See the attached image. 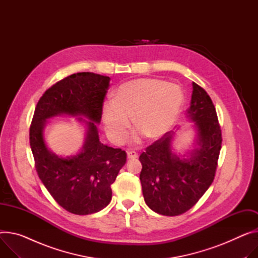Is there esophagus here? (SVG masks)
<instances>
[{
	"label": "esophagus",
	"instance_id": "34e87169",
	"mask_svg": "<svg viewBox=\"0 0 258 258\" xmlns=\"http://www.w3.org/2000/svg\"><path fill=\"white\" fill-rule=\"evenodd\" d=\"M127 157H128V159H136L138 155L133 151H129V152H127Z\"/></svg>",
	"mask_w": 258,
	"mask_h": 258
}]
</instances>
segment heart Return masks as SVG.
Masks as SVG:
<instances>
[{"mask_svg":"<svg viewBox=\"0 0 258 258\" xmlns=\"http://www.w3.org/2000/svg\"><path fill=\"white\" fill-rule=\"evenodd\" d=\"M102 105V121L110 140L125 141L131 124L151 138L167 133L179 117L184 102L183 89L157 78H140L122 85Z\"/></svg>","mask_w":258,"mask_h":258,"instance_id":"b5f03b06","label":"heart"}]
</instances>
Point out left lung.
<instances>
[{
	"mask_svg": "<svg viewBox=\"0 0 258 258\" xmlns=\"http://www.w3.org/2000/svg\"><path fill=\"white\" fill-rule=\"evenodd\" d=\"M187 120L194 123L192 149H174V131L165 133L140 156V175L147 206L164 216L190 210L214 181L222 136L215 106L207 92L195 83Z\"/></svg>",
	"mask_w": 258,
	"mask_h": 258,
	"instance_id": "1",
	"label": "left lung"
}]
</instances>
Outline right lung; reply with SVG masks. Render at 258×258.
Wrapping results in <instances>:
<instances>
[{"label": "right lung", "instance_id": "1", "mask_svg": "<svg viewBox=\"0 0 258 258\" xmlns=\"http://www.w3.org/2000/svg\"><path fill=\"white\" fill-rule=\"evenodd\" d=\"M109 82L108 76L92 72L72 74L49 88L35 108L30 146L36 170L53 200L72 214L89 215L104 209L111 201L110 185L126 163L125 151L99 140L97 124ZM57 115L76 117L85 127L83 148L75 155L58 156L46 145L47 120Z\"/></svg>", "mask_w": 258, "mask_h": 258}]
</instances>
